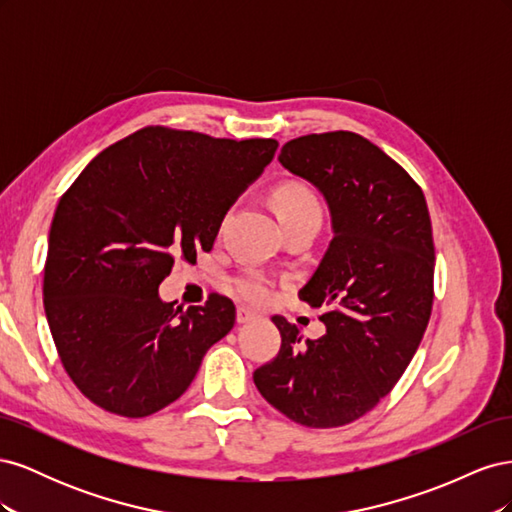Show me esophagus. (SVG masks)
<instances>
[{
  "label": "esophagus",
  "instance_id": "esophagus-1",
  "mask_svg": "<svg viewBox=\"0 0 512 512\" xmlns=\"http://www.w3.org/2000/svg\"><path fill=\"white\" fill-rule=\"evenodd\" d=\"M254 318H256L254 309L245 307V305H239V307H237V322H250V320H254Z\"/></svg>",
  "mask_w": 512,
  "mask_h": 512
}]
</instances>
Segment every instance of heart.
<instances>
[{
  "label": "heart",
  "instance_id": "obj_1",
  "mask_svg": "<svg viewBox=\"0 0 512 512\" xmlns=\"http://www.w3.org/2000/svg\"><path fill=\"white\" fill-rule=\"evenodd\" d=\"M273 205L277 215H280L282 224L288 220L299 218V215L318 213L322 215L320 200L312 188L305 183L288 181L277 185L273 190ZM232 290H235L241 299L250 303H267L273 297V280L269 275L260 271H245L232 277Z\"/></svg>",
  "mask_w": 512,
  "mask_h": 512
}]
</instances>
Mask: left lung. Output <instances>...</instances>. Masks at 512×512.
Wrapping results in <instances>:
<instances>
[{
    "mask_svg": "<svg viewBox=\"0 0 512 512\" xmlns=\"http://www.w3.org/2000/svg\"><path fill=\"white\" fill-rule=\"evenodd\" d=\"M331 209L335 237L299 299L320 307L327 333L273 316L282 346L254 384L290 421L331 429L374 410L404 376L433 305L431 220L425 194L404 168L354 132L292 138L280 153Z\"/></svg>",
    "mask_w": 512,
    "mask_h": 512,
    "instance_id": "8db88e82",
    "label": "left lung"
}]
</instances>
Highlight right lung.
Instances as JSON below:
<instances>
[{"mask_svg":"<svg viewBox=\"0 0 512 512\" xmlns=\"http://www.w3.org/2000/svg\"><path fill=\"white\" fill-rule=\"evenodd\" d=\"M273 138L149 126L106 147L61 196L44 262V312L66 374L128 418L173 404L232 329L213 292L183 312L158 288L175 260L211 252L226 211L273 160Z\"/></svg>","mask_w":512,"mask_h":512,"instance_id":"add662e5","label":"right lung"}]
</instances>
